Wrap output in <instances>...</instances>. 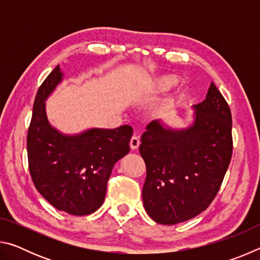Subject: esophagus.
I'll return each instance as SVG.
<instances>
[{
  "instance_id": "obj_1",
  "label": "esophagus",
  "mask_w": 260,
  "mask_h": 260,
  "mask_svg": "<svg viewBox=\"0 0 260 260\" xmlns=\"http://www.w3.org/2000/svg\"><path fill=\"white\" fill-rule=\"evenodd\" d=\"M129 146H131L132 150H136V149L139 148V146H140V139H139V136H136V135L132 136L131 142H129Z\"/></svg>"
}]
</instances>
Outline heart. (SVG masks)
Returning <instances> with one entry per match:
<instances>
[{"instance_id":"1","label":"heart","mask_w":260,"mask_h":260,"mask_svg":"<svg viewBox=\"0 0 260 260\" xmlns=\"http://www.w3.org/2000/svg\"><path fill=\"white\" fill-rule=\"evenodd\" d=\"M177 81L174 76L172 74H160V76H155L151 77L149 80L146 82V88L149 91H152V93H161V91H165L171 88V86L180 85V82Z\"/></svg>"}]
</instances>
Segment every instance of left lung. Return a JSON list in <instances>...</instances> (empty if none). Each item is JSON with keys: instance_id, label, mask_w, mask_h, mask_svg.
<instances>
[{"instance_id": "left-lung-1", "label": "left lung", "mask_w": 260, "mask_h": 260, "mask_svg": "<svg viewBox=\"0 0 260 260\" xmlns=\"http://www.w3.org/2000/svg\"><path fill=\"white\" fill-rule=\"evenodd\" d=\"M192 110L188 127L173 128L153 120L141 138L140 153L147 166L143 206L161 225L187 221L206 210L231 162L232 113L213 82Z\"/></svg>"}]
</instances>
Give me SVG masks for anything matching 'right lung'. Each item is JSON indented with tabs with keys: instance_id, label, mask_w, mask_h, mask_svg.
<instances>
[{
	"instance_id": "1",
	"label": "right lung",
	"mask_w": 260,
	"mask_h": 260,
	"mask_svg": "<svg viewBox=\"0 0 260 260\" xmlns=\"http://www.w3.org/2000/svg\"><path fill=\"white\" fill-rule=\"evenodd\" d=\"M63 79L57 65L35 96L27 134L29 172L35 188L54 208L87 215L102 206L114 164L129 152L133 129L125 125L61 133L48 119L46 101Z\"/></svg>"
}]
</instances>
